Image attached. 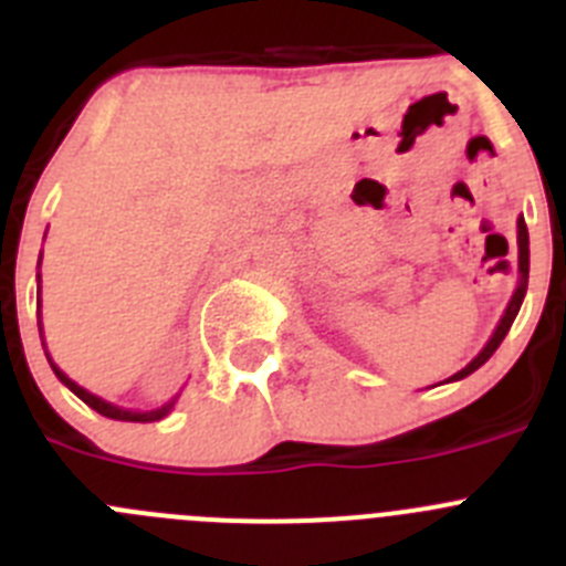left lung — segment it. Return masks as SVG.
<instances>
[{"mask_svg":"<svg viewBox=\"0 0 566 566\" xmlns=\"http://www.w3.org/2000/svg\"><path fill=\"white\" fill-rule=\"evenodd\" d=\"M527 274H530V234H527V223H524V218H518V286H516V292H513V297H510L507 308H504V317L499 319L496 332H493V337L488 339V345H484L482 352H479L476 357L464 365L462 371H457L451 379H444V382L464 379L468 374H473L476 368H482V365L493 357V352H496L499 345H502V339L507 337V332H510V326H513V319H516L518 308H522V300H524V294H527Z\"/></svg>","mask_w":566,"mask_h":566,"instance_id":"8db88e82","label":"left lung"}]
</instances>
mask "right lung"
<instances>
[{
  "mask_svg": "<svg viewBox=\"0 0 566 566\" xmlns=\"http://www.w3.org/2000/svg\"><path fill=\"white\" fill-rule=\"evenodd\" d=\"M39 263H42V258H39ZM39 334H42V328H39ZM50 368H53V374H56V377L62 379V382L67 385L70 391L76 394L82 402H87L93 411H98L102 417H107V419H118V422H158V419H164L169 411H172V405H175V399H172V402H167L164 408H155V411H144V413L142 411H127V408H118V405H113V402H104V399L96 397V394L84 391L82 385H76L73 379L67 377V374L59 371L56 365H53V359H50Z\"/></svg>",
  "mask_w": 566,
  "mask_h": 566,
  "instance_id": "right-lung-1",
  "label": "right lung"
}]
</instances>
